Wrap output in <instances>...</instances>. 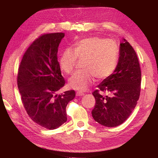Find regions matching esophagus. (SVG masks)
<instances>
[{"label":"esophagus","mask_w":158,"mask_h":158,"mask_svg":"<svg viewBox=\"0 0 158 158\" xmlns=\"http://www.w3.org/2000/svg\"><path fill=\"white\" fill-rule=\"evenodd\" d=\"M84 93H81V92H77L76 93V95L77 96V97H81V96H83L84 95Z\"/></svg>","instance_id":"obj_1"}]
</instances>
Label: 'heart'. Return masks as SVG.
I'll return each mask as SVG.
<instances>
[{
    "label": "heart",
    "mask_w": 158,
    "mask_h": 158,
    "mask_svg": "<svg viewBox=\"0 0 158 158\" xmlns=\"http://www.w3.org/2000/svg\"><path fill=\"white\" fill-rule=\"evenodd\" d=\"M118 49L112 40L98 37L83 39L74 45L73 49H67L59 60L61 70L69 74L79 60H85L82 73H75L69 79V85L79 91H85L94 81L105 79L114 71L118 61Z\"/></svg>",
    "instance_id": "1"
}]
</instances>
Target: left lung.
Wrapping results in <instances>:
<instances>
[{"label":"left lung","instance_id":"1","mask_svg":"<svg viewBox=\"0 0 158 158\" xmlns=\"http://www.w3.org/2000/svg\"><path fill=\"white\" fill-rule=\"evenodd\" d=\"M141 70L136 52L125 39L120 44L116 67L110 76L93 93L96 104L92 110L94 120L107 127L123 124L136 107L140 93ZM107 92L102 96L98 92Z\"/></svg>","mask_w":158,"mask_h":158}]
</instances>
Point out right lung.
<instances>
[{"instance_id": "right-lung-1", "label": "right lung", "mask_w": 158, "mask_h": 158, "mask_svg": "<svg viewBox=\"0 0 158 158\" xmlns=\"http://www.w3.org/2000/svg\"><path fill=\"white\" fill-rule=\"evenodd\" d=\"M64 36V33H51L35 40L24 54L17 77L27 113L49 130L65 123L66 106L75 97L73 90L57 94L65 83L57 60L58 47Z\"/></svg>"}]
</instances>
